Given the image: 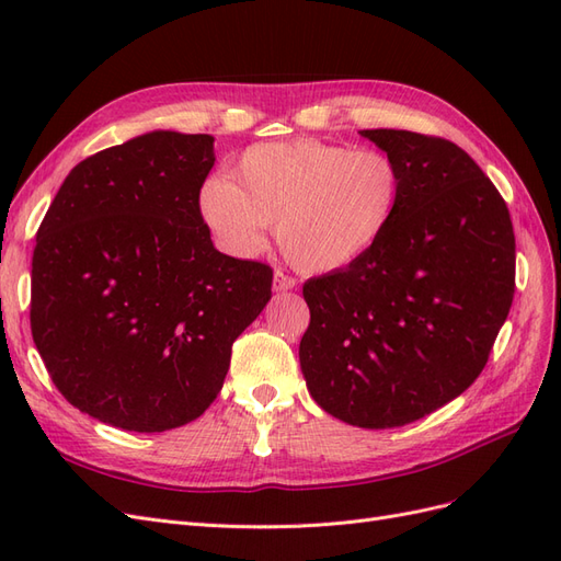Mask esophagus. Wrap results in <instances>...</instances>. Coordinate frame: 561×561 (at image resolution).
Here are the masks:
<instances>
[{
	"label": "esophagus",
	"mask_w": 561,
	"mask_h": 561,
	"mask_svg": "<svg viewBox=\"0 0 561 561\" xmlns=\"http://www.w3.org/2000/svg\"><path fill=\"white\" fill-rule=\"evenodd\" d=\"M297 287V280L293 276L283 274V271H276L274 274V290L276 293H287V290H295Z\"/></svg>",
	"instance_id": "1"
}]
</instances>
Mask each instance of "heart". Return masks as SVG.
Here are the masks:
<instances>
[{"label": "heart", "mask_w": 561, "mask_h": 561, "mask_svg": "<svg viewBox=\"0 0 561 561\" xmlns=\"http://www.w3.org/2000/svg\"><path fill=\"white\" fill-rule=\"evenodd\" d=\"M231 178L201 186L203 222L239 254L257 252L266 227H276L285 260L304 274H334L367 257L393 222L404 182L388 151L318 138L254 145Z\"/></svg>", "instance_id": "1"}]
</instances>
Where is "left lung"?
I'll list each match as a JSON object with an SVG mask.
<instances>
[{"label": "left lung", "mask_w": 561, "mask_h": 561, "mask_svg": "<svg viewBox=\"0 0 561 561\" xmlns=\"http://www.w3.org/2000/svg\"><path fill=\"white\" fill-rule=\"evenodd\" d=\"M402 168L383 239L304 283L299 363L313 400L358 428H398L482 375L515 295V231L499 190L437 135L360 130Z\"/></svg>", "instance_id": "obj_1"}]
</instances>
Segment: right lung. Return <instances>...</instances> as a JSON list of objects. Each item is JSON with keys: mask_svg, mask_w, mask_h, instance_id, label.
I'll use <instances>...</instances> for the list:
<instances>
[{"mask_svg": "<svg viewBox=\"0 0 561 561\" xmlns=\"http://www.w3.org/2000/svg\"><path fill=\"white\" fill-rule=\"evenodd\" d=\"M213 135L154 130L83 159L32 254L30 328L79 412L163 433L208 410L274 268L215 250L198 194Z\"/></svg>", "mask_w": 561, "mask_h": 561, "instance_id": "right-lung-1", "label": "right lung"}]
</instances>
